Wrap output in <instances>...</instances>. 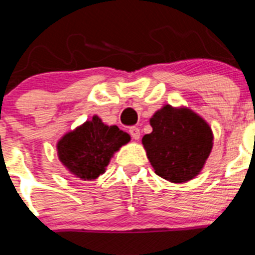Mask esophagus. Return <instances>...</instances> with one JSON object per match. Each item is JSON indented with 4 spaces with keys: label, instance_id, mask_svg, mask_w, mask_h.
<instances>
[{
    "label": "esophagus",
    "instance_id": "1",
    "mask_svg": "<svg viewBox=\"0 0 255 255\" xmlns=\"http://www.w3.org/2000/svg\"><path fill=\"white\" fill-rule=\"evenodd\" d=\"M129 132L134 140H138V139L140 138V129H139V128H136V126H132V128H130Z\"/></svg>",
    "mask_w": 255,
    "mask_h": 255
}]
</instances>
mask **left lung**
<instances>
[{
	"instance_id": "obj_1",
	"label": "left lung",
	"mask_w": 255,
	"mask_h": 255,
	"mask_svg": "<svg viewBox=\"0 0 255 255\" xmlns=\"http://www.w3.org/2000/svg\"><path fill=\"white\" fill-rule=\"evenodd\" d=\"M152 132L141 139L154 172L173 184L194 179L213 148V132L189 107L164 105L149 120Z\"/></svg>"
}]
</instances>
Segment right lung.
<instances>
[{"label":"right lung","mask_w":255,"mask_h":255,"mask_svg":"<svg viewBox=\"0 0 255 255\" xmlns=\"http://www.w3.org/2000/svg\"><path fill=\"white\" fill-rule=\"evenodd\" d=\"M130 135L116 125L108 126L100 116L79 125L57 141V157L71 175L84 181L96 180L106 172L117 150L130 141Z\"/></svg>","instance_id":"right-lung-1"}]
</instances>
